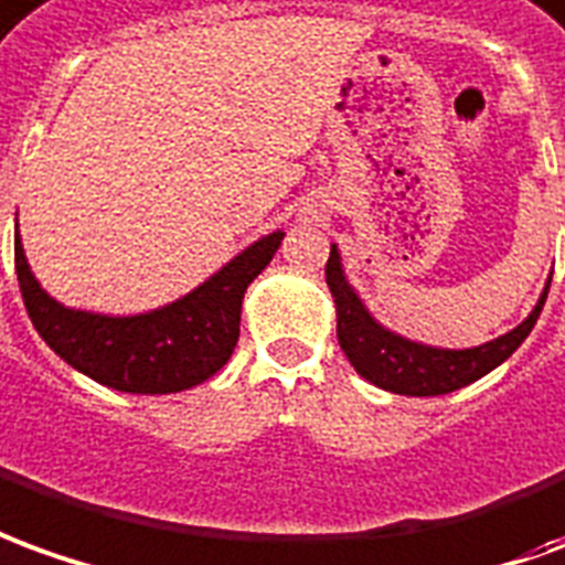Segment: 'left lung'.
Instances as JSON below:
<instances>
[{"label":"left lung","mask_w":565,"mask_h":565,"mask_svg":"<svg viewBox=\"0 0 565 565\" xmlns=\"http://www.w3.org/2000/svg\"><path fill=\"white\" fill-rule=\"evenodd\" d=\"M326 282L338 303V340L350 365L380 390L395 392V395H417V398L462 390L502 365L526 340L545 307L547 289H551V282H547L545 295L535 303L530 319L502 338L475 347V350H431V347L411 343V340L392 334L371 319L362 301L355 298V291L347 286L334 246H331L326 264Z\"/></svg>","instance_id":"obj_1"}]
</instances>
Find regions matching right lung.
Instances as JSON below:
<instances>
[{"label": "right lung", "instance_id": "right-lung-1", "mask_svg": "<svg viewBox=\"0 0 565 565\" xmlns=\"http://www.w3.org/2000/svg\"><path fill=\"white\" fill-rule=\"evenodd\" d=\"M282 237V231L262 237L182 301L124 319L66 310L47 298L30 274L20 237H14V267L35 331L63 362L111 390L167 395L210 380L231 359L243 295L270 264Z\"/></svg>", "mask_w": 565, "mask_h": 565}]
</instances>
